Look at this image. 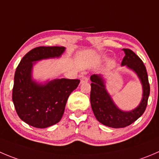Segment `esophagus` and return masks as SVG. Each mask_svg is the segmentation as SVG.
I'll list each match as a JSON object with an SVG mask.
<instances>
[{
	"label": "esophagus",
	"instance_id": "obj_1",
	"mask_svg": "<svg viewBox=\"0 0 159 159\" xmlns=\"http://www.w3.org/2000/svg\"><path fill=\"white\" fill-rule=\"evenodd\" d=\"M88 81H89V78H88V77H86V76L81 77V84H82V83H84V82H87Z\"/></svg>",
	"mask_w": 159,
	"mask_h": 159
}]
</instances>
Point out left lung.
I'll return each instance as SVG.
<instances>
[{
	"label": "left lung",
	"instance_id": "8db88e82",
	"mask_svg": "<svg viewBox=\"0 0 159 159\" xmlns=\"http://www.w3.org/2000/svg\"><path fill=\"white\" fill-rule=\"evenodd\" d=\"M125 57L121 66L134 72L142 85V98L139 105L132 110L124 111L114 102L110 94L106 90V80L102 75L91 76V106L95 118L99 123L112 128H123L136 121L142 116L148 104L150 85L147 70L144 63L130 49H123Z\"/></svg>",
	"mask_w": 159,
	"mask_h": 159
}]
</instances>
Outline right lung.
<instances>
[{
	"label": "right lung",
	"mask_w": 159,
	"mask_h": 159,
	"mask_svg": "<svg viewBox=\"0 0 159 159\" xmlns=\"http://www.w3.org/2000/svg\"><path fill=\"white\" fill-rule=\"evenodd\" d=\"M64 47H39L26 53L17 67L12 100L21 120L36 128H47L60 122L67 98L80 83L78 79L57 78L39 82L32 78L36 62L61 57Z\"/></svg>",
	"instance_id": "1"
}]
</instances>
